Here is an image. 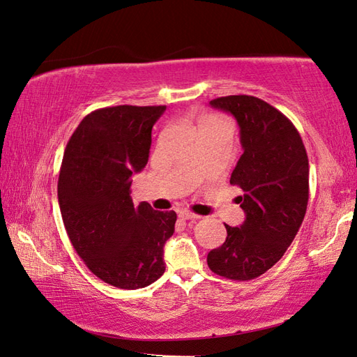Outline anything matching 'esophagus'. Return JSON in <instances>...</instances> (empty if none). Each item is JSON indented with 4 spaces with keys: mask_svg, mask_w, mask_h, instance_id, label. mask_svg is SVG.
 <instances>
[{
    "mask_svg": "<svg viewBox=\"0 0 357 357\" xmlns=\"http://www.w3.org/2000/svg\"><path fill=\"white\" fill-rule=\"evenodd\" d=\"M179 218L181 219H199L201 216L195 215V213H192V211H188V210H181L179 211Z\"/></svg>",
    "mask_w": 357,
    "mask_h": 357,
    "instance_id": "34e87169",
    "label": "esophagus"
}]
</instances>
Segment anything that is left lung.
<instances>
[{"instance_id":"left-lung-1","label":"left lung","mask_w":357,"mask_h":357,"mask_svg":"<svg viewBox=\"0 0 357 357\" xmlns=\"http://www.w3.org/2000/svg\"><path fill=\"white\" fill-rule=\"evenodd\" d=\"M211 107L229 112L241 128L244 153L231 173L241 227L225 224V242L207 256L210 270L233 280H250L270 270L304 221L308 204V156L298 128L284 113L250 95L221 96Z\"/></svg>"}]
</instances>
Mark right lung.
Here are the masks:
<instances>
[{
  "label": "right lung",
  "mask_w": 357,
  "mask_h": 357,
  "mask_svg": "<svg viewBox=\"0 0 357 357\" xmlns=\"http://www.w3.org/2000/svg\"><path fill=\"white\" fill-rule=\"evenodd\" d=\"M165 105L93 110L67 142L58 201L73 248L89 270L113 287L136 290L165 271L164 244L176 213L133 206L132 176L149 161L151 128Z\"/></svg>",
  "instance_id": "obj_1"
}]
</instances>
